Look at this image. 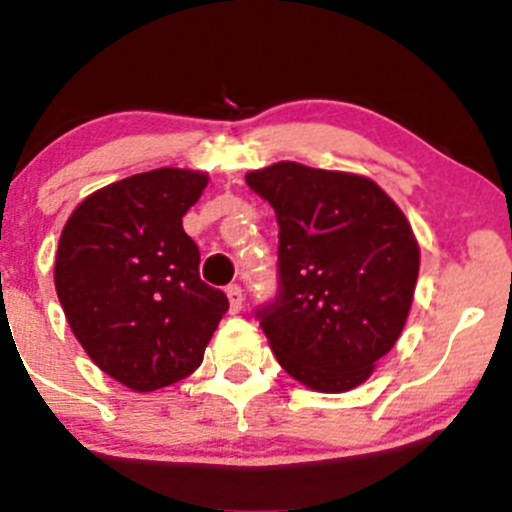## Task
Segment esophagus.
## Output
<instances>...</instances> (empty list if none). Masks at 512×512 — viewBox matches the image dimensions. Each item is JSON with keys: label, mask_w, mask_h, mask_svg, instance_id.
I'll list each match as a JSON object with an SVG mask.
<instances>
[{"label": "esophagus", "mask_w": 512, "mask_h": 512, "mask_svg": "<svg viewBox=\"0 0 512 512\" xmlns=\"http://www.w3.org/2000/svg\"><path fill=\"white\" fill-rule=\"evenodd\" d=\"M227 299H230V312L237 314L242 309V302H245V294H242L240 285H230L225 289Z\"/></svg>", "instance_id": "esophagus-1"}]
</instances>
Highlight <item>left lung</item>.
Listing matches in <instances>:
<instances>
[{
    "label": "left lung",
    "mask_w": 512,
    "mask_h": 512,
    "mask_svg": "<svg viewBox=\"0 0 512 512\" xmlns=\"http://www.w3.org/2000/svg\"><path fill=\"white\" fill-rule=\"evenodd\" d=\"M245 180L280 225V287L255 312L272 352L309 389H354L409 317L418 277L409 220L364 175L282 160Z\"/></svg>",
    "instance_id": "left-lung-1"
}]
</instances>
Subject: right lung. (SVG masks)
<instances>
[{
    "mask_svg": "<svg viewBox=\"0 0 512 512\" xmlns=\"http://www.w3.org/2000/svg\"><path fill=\"white\" fill-rule=\"evenodd\" d=\"M208 175L158 168L96 190L66 220L54 285L69 327L108 376L156 391L193 374L227 312L183 230Z\"/></svg>",
    "mask_w": 512,
    "mask_h": 512,
    "instance_id": "1",
    "label": "right lung"
}]
</instances>
